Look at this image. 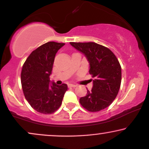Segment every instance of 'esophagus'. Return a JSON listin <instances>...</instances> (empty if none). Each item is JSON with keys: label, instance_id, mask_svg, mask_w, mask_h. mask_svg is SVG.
<instances>
[{"label": "esophagus", "instance_id": "esophagus-1", "mask_svg": "<svg viewBox=\"0 0 149 149\" xmlns=\"http://www.w3.org/2000/svg\"><path fill=\"white\" fill-rule=\"evenodd\" d=\"M68 86H69V87H76L77 85H74V84H69Z\"/></svg>", "mask_w": 149, "mask_h": 149}]
</instances>
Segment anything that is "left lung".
I'll return each mask as SVG.
<instances>
[{
	"mask_svg": "<svg viewBox=\"0 0 149 149\" xmlns=\"http://www.w3.org/2000/svg\"><path fill=\"white\" fill-rule=\"evenodd\" d=\"M85 55L92 77V91L80 98L82 106L89 112H98L108 107L115 99L121 82V68L109 48L94 42L70 43Z\"/></svg>",
	"mask_w": 149,
	"mask_h": 149,
	"instance_id": "1",
	"label": "left lung"
}]
</instances>
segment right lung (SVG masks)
Here are the masks:
<instances>
[{
	"instance_id": "obj_1",
	"label": "right lung",
	"mask_w": 149,
	"mask_h": 149,
	"mask_svg": "<svg viewBox=\"0 0 149 149\" xmlns=\"http://www.w3.org/2000/svg\"><path fill=\"white\" fill-rule=\"evenodd\" d=\"M64 43L49 42L30 53L23 64L21 81L23 94L33 108L42 114H52L62 104L68 87L50 80L55 57Z\"/></svg>"
}]
</instances>
